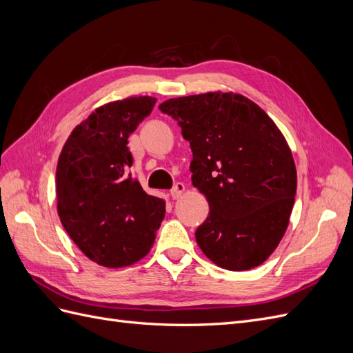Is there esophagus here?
<instances>
[{"label": "esophagus", "instance_id": "34e87169", "mask_svg": "<svg viewBox=\"0 0 353 353\" xmlns=\"http://www.w3.org/2000/svg\"><path fill=\"white\" fill-rule=\"evenodd\" d=\"M184 191H185V185L183 183H176L174 185V188L170 190V196H172L174 200H176V199H179L181 196H183Z\"/></svg>", "mask_w": 353, "mask_h": 353}]
</instances>
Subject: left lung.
<instances>
[{"label":"left lung","mask_w":353,"mask_h":353,"mask_svg":"<svg viewBox=\"0 0 353 353\" xmlns=\"http://www.w3.org/2000/svg\"><path fill=\"white\" fill-rule=\"evenodd\" d=\"M159 109L190 143L191 181L209 203L199 248L223 270L259 266L281 241L294 205L297 175L284 135L240 94L188 95Z\"/></svg>","instance_id":"left-lung-1"}]
</instances>
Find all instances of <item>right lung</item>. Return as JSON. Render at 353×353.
<instances>
[{
  "label": "right lung",
  "instance_id": "right-lung-1",
  "mask_svg": "<svg viewBox=\"0 0 353 353\" xmlns=\"http://www.w3.org/2000/svg\"><path fill=\"white\" fill-rule=\"evenodd\" d=\"M154 104L145 95L101 105L74 128L59 157L60 221L83 254L108 268L144 258L165 218V200L148 196L128 172V137Z\"/></svg>",
  "mask_w": 353,
  "mask_h": 353
}]
</instances>
